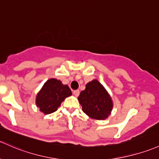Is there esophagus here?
I'll return each instance as SVG.
<instances>
[{
  "mask_svg": "<svg viewBox=\"0 0 159 159\" xmlns=\"http://www.w3.org/2000/svg\"><path fill=\"white\" fill-rule=\"evenodd\" d=\"M72 93L75 97H78V95H79V93H80V91H79V90H75V91H73Z\"/></svg>",
  "mask_w": 159,
  "mask_h": 159,
  "instance_id": "esophagus-1",
  "label": "esophagus"
}]
</instances>
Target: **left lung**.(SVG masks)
I'll use <instances>...</instances> for the list:
<instances>
[{
	"label": "left lung",
	"mask_w": 159,
	"mask_h": 159,
	"mask_svg": "<svg viewBox=\"0 0 159 159\" xmlns=\"http://www.w3.org/2000/svg\"><path fill=\"white\" fill-rule=\"evenodd\" d=\"M78 100L83 111L92 119L105 120L113 108V101L109 93L96 79L86 84Z\"/></svg>",
	"instance_id": "obj_1"
}]
</instances>
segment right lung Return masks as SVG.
<instances>
[{
	"label": "right lung",
	"instance_id": "right-lung-1",
	"mask_svg": "<svg viewBox=\"0 0 159 159\" xmlns=\"http://www.w3.org/2000/svg\"><path fill=\"white\" fill-rule=\"evenodd\" d=\"M71 89L68 85L62 84L61 81L51 78L48 80L36 96V106L44 114L56 111L61 102L71 96Z\"/></svg>",
	"mask_w": 159,
	"mask_h": 159
}]
</instances>
